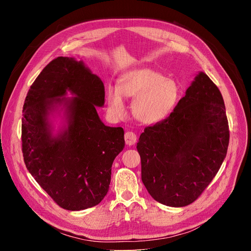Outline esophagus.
Instances as JSON below:
<instances>
[{
	"label": "esophagus",
	"mask_w": 251,
	"mask_h": 251,
	"mask_svg": "<svg viewBox=\"0 0 251 251\" xmlns=\"http://www.w3.org/2000/svg\"><path fill=\"white\" fill-rule=\"evenodd\" d=\"M125 142L126 144H128V146H133V144H135L136 140H137V136L134 132H132V131H127V132L125 133Z\"/></svg>",
	"instance_id": "34e87169"
}]
</instances>
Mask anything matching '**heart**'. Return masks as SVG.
<instances>
[{"label":"heart","mask_w":251,"mask_h":251,"mask_svg":"<svg viewBox=\"0 0 251 251\" xmlns=\"http://www.w3.org/2000/svg\"><path fill=\"white\" fill-rule=\"evenodd\" d=\"M123 96L136 99L132 111L139 121L155 124L173 112L179 100L180 87L173 79L151 69L127 72L120 79L119 89L110 87L107 94L108 112L115 119L125 116Z\"/></svg>","instance_id":"heart-1"}]
</instances>
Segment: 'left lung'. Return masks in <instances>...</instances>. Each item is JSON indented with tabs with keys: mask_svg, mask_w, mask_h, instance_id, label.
Returning a JSON list of instances; mask_svg holds the SVG:
<instances>
[{
	"mask_svg": "<svg viewBox=\"0 0 251 251\" xmlns=\"http://www.w3.org/2000/svg\"><path fill=\"white\" fill-rule=\"evenodd\" d=\"M229 138L221 91L201 72L170 116L140 134L137 151L144 186L165 205L192 203L217 175Z\"/></svg>",
	"mask_w": 251,
	"mask_h": 251,
	"instance_id": "8db88e82",
	"label": "left lung"
}]
</instances>
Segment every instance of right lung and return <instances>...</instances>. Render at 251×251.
Returning <instances> with one entry per match:
<instances>
[{"label": "right lung", "mask_w": 251, "mask_h": 251, "mask_svg": "<svg viewBox=\"0 0 251 251\" xmlns=\"http://www.w3.org/2000/svg\"><path fill=\"white\" fill-rule=\"evenodd\" d=\"M67 91L75 98L60 99ZM66 107L69 127L52 137L48 112ZM104 86L83 62L58 57L41 72L26 96L21 126L26 168L59 206L81 210L99 204L108 193L112 165L125 146L122 127L105 126L97 107Z\"/></svg>", "instance_id": "1"}]
</instances>
